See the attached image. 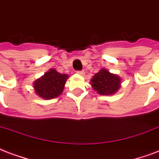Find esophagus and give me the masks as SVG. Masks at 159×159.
I'll return each mask as SVG.
<instances>
[{
  "mask_svg": "<svg viewBox=\"0 0 159 159\" xmlns=\"http://www.w3.org/2000/svg\"><path fill=\"white\" fill-rule=\"evenodd\" d=\"M77 73H78L79 75H84V71H77Z\"/></svg>",
  "mask_w": 159,
  "mask_h": 159,
  "instance_id": "1",
  "label": "esophagus"
}]
</instances>
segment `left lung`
Segmentation results:
<instances>
[{
	"mask_svg": "<svg viewBox=\"0 0 159 159\" xmlns=\"http://www.w3.org/2000/svg\"><path fill=\"white\" fill-rule=\"evenodd\" d=\"M121 77L110 73L104 68L95 74L90 80V84L93 90L101 95L114 94L121 87Z\"/></svg>",
	"mask_w": 159,
	"mask_h": 159,
	"instance_id": "left-lung-1",
	"label": "left lung"
}]
</instances>
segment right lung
I'll use <instances>...</instances> for the list:
<instances>
[{
	"label": "right lung",
	"instance_id": "1",
	"mask_svg": "<svg viewBox=\"0 0 159 159\" xmlns=\"http://www.w3.org/2000/svg\"><path fill=\"white\" fill-rule=\"evenodd\" d=\"M68 75L60 74L55 69H50L33 83V88L38 96L44 99L56 98L62 93Z\"/></svg>",
	"mask_w": 159,
	"mask_h": 159
}]
</instances>
